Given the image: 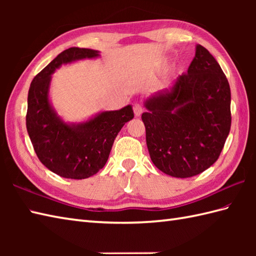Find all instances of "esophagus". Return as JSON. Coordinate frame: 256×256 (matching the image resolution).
I'll use <instances>...</instances> for the list:
<instances>
[{
    "label": "esophagus",
    "instance_id": "34e87169",
    "mask_svg": "<svg viewBox=\"0 0 256 256\" xmlns=\"http://www.w3.org/2000/svg\"><path fill=\"white\" fill-rule=\"evenodd\" d=\"M133 110H134V114L136 116H140V114H142L143 112V108L140 104H138V103H135V104L133 106Z\"/></svg>",
    "mask_w": 256,
    "mask_h": 256
}]
</instances>
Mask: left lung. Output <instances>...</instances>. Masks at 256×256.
Here are the masks:
<instances>
[{
    "label": "left lung",
    "mask_w": 256,
    "mask_h": 256,
    "mask_svg": "<svg viewBox=\"0 0 256 256\" xmlns=\"http://www.w3.org/2000/svg\"><path fill=\"white\" fill-rule=\"evenodd\" d=\"M142 121L154 165L177 178L214 164L231 128V91L214 57L197 45L187 74L145 101Z\"/></svg>",
    "instance_id": "1"
}]
</instances>
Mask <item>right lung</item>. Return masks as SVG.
I'll return each mask as SVG.
<instances>
[{
    "instance_id": "obj_1",
    "label": "right lung",
    "mask_w": 256,
    "mask_h": 256,
    "mask_svg": "<svg viewBox=\"0 0 256 256\" xmlns=\"http://www.w3.org/2000/svg\"><path fill=\"white\" fill-rule=\"evenodd\" d=\"M99 56L96 50L72 47L47 64L32 79L27 98L26 128L38 160L64 178L84 179L99 172L110 155L123 125L134 118L131 106L106 111L88 122L66 124L48 100L50 74L62 64Z\"/></svg>"
}]
</instances>
